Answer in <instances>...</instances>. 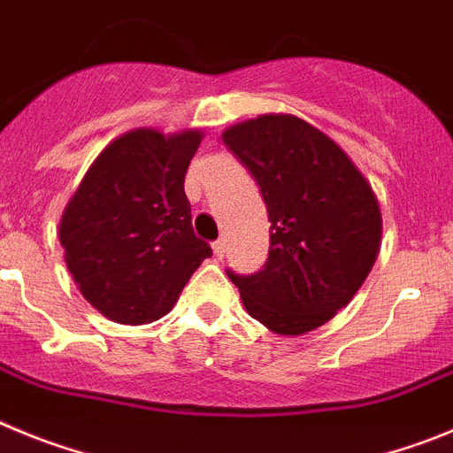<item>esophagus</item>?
<instances>
[{"label": "esophagus", "mask_w": 453, "mask_h": 453, "mask_svg": "<svg viewBox=\"0 0 453 453\" xmlns=\"http://www.w3.org/2000/svg\"><path fill=\"white\" fill-rule=\"evenodd\" d=\"M211 250H214V257H217V259H223V255H226V242H223V239L211 243Z\"/></svg>", "instance_id": "34e87169"}]
</instances>
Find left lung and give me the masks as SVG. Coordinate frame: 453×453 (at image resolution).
Wrapping results in <instances>:
<instances>
[{"instance_id":"1","label":"left lung","mask_w":453,"mask_h":453,"mask_svg":"<svg viewBox=\"0 0 453 453\" xmlns=\"http://www.w3.org/2000/svg\"><path fill=\"white\" fill-rule=\"evenodd\" d=\"M259 185L271 250L252 275L227 271L243 307L271 332H311L365 282L381 246V211L341 146L300 117L262 115L223 133Z\"/></svg>"}]
</instances>
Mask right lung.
<instances>
[{"instance_id": "right-lung-1", "label": "right lung", "mask_w": 453, "mask_h": 453, "mask_svg": "<svg viewBox=\"0 0 453 453\" xmlns=\"http://www.w3.org/2000/svg\"><path fill=\"white\" fill-rule=\"evenodd\" d=\"M201 130L135 128L101 150L60 219L65 262L105 318L144 325L171 311L211 255L191 227L185 173Z\"/></svg>"}]
</instances>
